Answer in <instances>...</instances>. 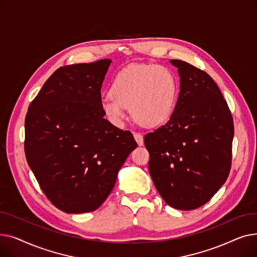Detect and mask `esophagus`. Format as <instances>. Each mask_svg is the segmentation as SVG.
I'll return each mask as SVG.
<instances>
[{"label":"esophagus","mask_w":257,"mask_h":257,"mask_svg":"<svg viewBox=\"0 0 257 257\" xmlns=\"http://www.w3.org/2000/svg\"><path fill=\"white\" fill-rule=\"evenodd\" d=\"M134 139H136L137 143L139 146H143L144 145V137L140 133H134Z\"/></svg>","instance_id":"esophagus-1"}]
</instances>
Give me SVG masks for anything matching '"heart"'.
<instances>
[{
	"instance_id": "1",
	"label": "heart",
	"mask_w": 257,
	"mask_h": 257,
	"mask_svg": "<svg viewBox=\"0 0 257 257\" xmlns=\"http://www.w3.org/2000/svg\"><path fill=\"white\" fill-rule=\"evenodd\" d=\"M178 83L168 66L133 64L113 79L110 96L101 101L104 115L114 126L121 127L127 118L126 108L133 117L147 127L166 123L176 104Z\"/></svg>"
}]
</instances>
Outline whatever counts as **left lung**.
Instances as JSON below:
<instances>
[{"instance_id":"8db88e82","label":"left lung","mask_w":257,"mask_h":257,"mask_svg":"<svg viewBox=\"0 0 257 257\" xmlns=\"http://www.w3.org/2000/svg\"><path fill=\"white\" fill-rule=\"evenodd\" d=\"M180 89L168 123L145 136L149 172L173 208L204 205L227 180L231 166L233 119L218 85L190 63L170 60Z\"/></svg>"}]
</instances>
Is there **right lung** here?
<instances>
[{
  "label": "right lung",
  "instance_id": "add662e5",
  "mask_svg": "<svg viewBox=\"0 0 257 257\" xmlns=\"http://www.w3.org/2000/svg\"><path fill=\"white\" fill-rule=\"evenodd\" d=\"M111 63L65 65L31 102L25 153L47 198L67 213L99 208L138 144L132 133L104 118L101 87Z\"/></svg>",
  "mask_w": 257,
  "mask_h": 257
}]
</instances>
